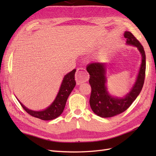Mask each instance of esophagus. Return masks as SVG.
I'll return each mask as SVG.
<instances>
[{"mask_svg":"<svg viewBox=\"0 0 156 156\" xmlns=\"http://www.w3.org/2000/svg\"><path fill=\"white\" fill-rule=\"evenodd\" d=\"M88 78L89 76L88 73L85 71L84 68H80L77 69V72H76L75 75V79L76 84L78 85L87 82L88 80Z\"/></svg>","mask_w":156,"mask_h":156,"instance_id":"esophagus-1","label":"esophagus"}]
</instances>
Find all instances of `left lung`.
I'll use <instances>...</instances> for the list:
<instances>
[{
	"label": "left lung",
	"mask_w": 156,
	"mask_h": 156,
	"mask_svg": "<svg viewBox=\"0 0 156 156\" xmlns=\"http://www.w3.org/2000/svg\"><path fill=\"white\" fill-rule=\"evenodd\" d=\"M124 37L126 38V44L135 46L140 51L141 64L135 84L123 97H113L107 90L105 63H90L87 66V70L90 74L89 83L92 89L90 105L92 111L101 117H112L125 111L140 94L144 84L146 67L144 49L131 32L125 31Z\"/></svg>",
	"instance_id": "obj_1"
}]
</instances>
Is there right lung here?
<instances>
[{"label":"right lung","mask_w":156,"mask_h":156,"mask_svg":"<svg viewBox=\"0 0 156 156\" xmlns=\"http://www.w3.org/2000/svg\"><path fill=\"white\" fill-rule=\"evenodd\" d=\"M76 71V69H74L72 71L64 76L55 100L48 108H46L44 110L39 111L30 110V109L25 107L19 101V99H17L18 101L22 106L23 109L28 114L33 116V117L40 119L41 120L44 121L53 120V119H56L64 111L66 101H67L69 95L70 94L71 92L75 87L76 81L74 80V76Z\"/></svg>","instance_id":"right-lung-1"}]
</instances>
